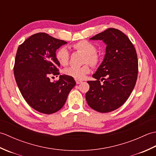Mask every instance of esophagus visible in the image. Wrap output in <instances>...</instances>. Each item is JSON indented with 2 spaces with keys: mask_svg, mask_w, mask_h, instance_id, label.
Wrapping results in <instances>:
<instances>
[{
  "mask_svg": "<svg viewBox=\"0 0 156 156\" xmlns=\"http://www.w3.org/2000/svg\"><path fill=\"white\" fill-rule=\"evenodd\" d=\"M76 84H78L82 83V80H76Z\"/></svg>",
  "mask_w": 156,
  "mask_h": 156,
  "instance_id": "34e87169",
  "label": "esophagus"
}]
</instances>
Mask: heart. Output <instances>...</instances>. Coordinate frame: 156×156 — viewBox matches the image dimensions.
Segmentation results:
<instances>
[{
    "mask_svg": "<svg viewBox=\"0 0 156 156\" xmlns=\"http://www.w3.org/2000/svg\"><path fill=\"white\" fill-rule=\"evenodd\" d=\"M76 51L84 54L83 64H87L82 67H71L64 69V73L66 76L75 78L76 80H83L87 74L90 72V66L96 67L101 64V55L97 52V47L93 43L88 40H82L73 45ZM55 58L59 64L62 66H66L69 60V53L64 47L58 49L55 52Z\"/></svg>",
    "mask_w": 156,
    "mask_h": 156,
    "instance_id": "obj_1",
    "label": "heart"
}]
</instances>
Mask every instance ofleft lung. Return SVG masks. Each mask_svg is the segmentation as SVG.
<instances>
[{
    "mask_svg": "<svg viewBox=\"0 0 156 156\" xmlns=\"http://www.w3.org/2000/svg\"><path fill=\"white\" fill-rule=\"evenodd\" d=\"M90 39L102 40L107 48L103 61L92 75L97 80L88 81L90 88L86 99L94 110L111 112L125 103L136 84V50L127 36L115 28L106 29ZM100 80L103 84H100Z\"/></svg>",
    "mask_w": 156,
    "mask_h": 156,
    "instance_id": "1",
    "label": "left lung"
}]
</instances>
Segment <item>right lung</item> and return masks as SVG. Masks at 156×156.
I'll return each instance as SVG.
<instances>
[{
    "mask_svg": "<svg viewBox=\"0 0 156 156\" xmlns=\"http://www.w3.org/2000/svg\"><path fill=\"white\" fill-rule=\"evenodd\" d=\"M66 44L45 33H38L17 49L14 65L16 84L27 104L39 112L52 114L60 110L76 85L74 79L66 75H60L54 82L49 78L59 74L60 64L55 51Z\"/></svg>",
    "mask_w": 156,
    "mask_h": 156,
    "instance_id": "right-lung-1",
    "label": "right lung"
}]
</instances>
